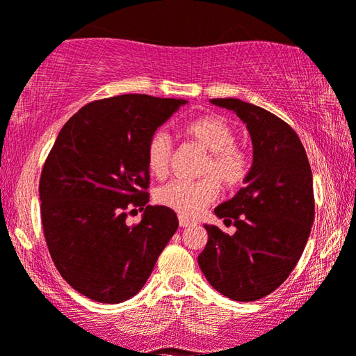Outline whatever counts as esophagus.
<instances>
[{
    "label": "esophagus",
    "instance_id": "34e87169",
    "mask_svg": "<svg viewBox=\"0 0 356 356\" xmlns=\"http://www.w3.org/2000/svg\"><path fill=\"white\" fill-rule=\"evenodd\" d=\"M178 222H179V227H183V229L191 227V226H195L194 221H191V220H188V218H184V216H179L178 218Z\"/></svg>",
    "mask_w": 356,
    "mask_h": 356
}]
</instances>
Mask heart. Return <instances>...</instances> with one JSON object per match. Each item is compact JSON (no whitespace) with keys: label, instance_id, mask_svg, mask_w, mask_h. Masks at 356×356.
I'll return each instance as SVG.
<instances>
[{"label":"heart","instance_id":"heart-1","mask_svg":"<svg viewBox=\"0 0 356 356\" xmlns=\"http://www.w3.org/2000/svg\"><path fill=\"white\" fill-rule=\"evenodd\" d=\"M183 134L209 152L202 165L199 181H170L156 191L154 199L159 205L178 215L194 218L213 204L224 188H237L250 170L248 156L235 145L237 135L229 121L218 114H204L186 122ZM173 154L172 140L165 132H156L146 145V167L154 178L168 173Z\"/></svg>","mask_w":356,"mask_h":356}]
</instances>
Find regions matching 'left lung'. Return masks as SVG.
Here are the masks:
<instances>
[{
	"instance_id": "1",
	"label": "left lung",
	"mask_w": 356,
	"mask_h": 356,
	"mask_svg": "<svg viewBox=\"0 0 356 356\" xmlns=\"http://www.w3.org/2000/svg\"><path fill=\"white\" fill-rule=\"evenodd\" d=\"M210 102L247 124L253 163L245 188L215 209L235 234L204 224L209 242L197 261L216 291L250 302L277 289L298 264L314 224V178L304 146L285 121L238 98Z\"/></svg>"
}]
</instances>
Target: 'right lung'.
Returning a JSON list of instances; mask_svg holds the SVG:
<instances>
[{
	"instance_id": "add662e5",
	"label": "right lung",
	"mask_w": 356,
	"mask_h": 356,
	"mask_svg": "<svg viewBox=\"0 0 356 356\" xmlns=\"http://www.w3.org/2000/svg\"><path fill=\"white\" fill-rule=\"evenodd\" d=\"M183 98L127 94L92 102L63 125L40 179L49 253L70 286L119 304L145 286L178 229L173 210L147 205L146 145L186 105ZM130 204L144 211L124 222Z\"/></svg>"
}]
</instances>
